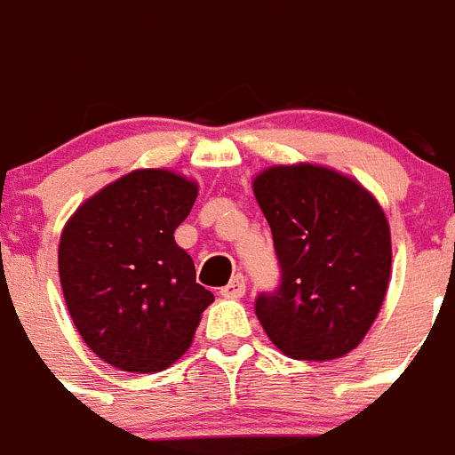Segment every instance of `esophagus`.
I'll list each match as a JSON object with an SVG mask.
<instances>
[{
  "mask_svg": "<svg viewBox=\"0 0 455 455\" xmlns=\"http://www.w3.org/2000/svg\"><path fill=\"white\" fill-rule=\"evenodd\" d=\"M243 293H246V277H243V273H236L230 280V284H225L220 289V296H225V299H241Z\"/></svg>",
  "mask_w": 455,
  "mask_h": 455,
  "instance_id": "34e87169",
  "label": "esophagus"
}]
</instances>
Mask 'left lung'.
<instances>
[{"mask_svg": "<svg viewBox=\"0 0 455 455\" xmlns=\"http://www.w3.org/2000/svg\"><path fill=\"white\" fill-rule=\"evenodd\" d=\"M271 225L280 284L255 299L268 339L293 360H335L376 321L392 268L383 209L347 175L273 166L252 182Z\"/></svg>", "mask_w": 455, "mask_h": 455, "instance_id": "1", "label": "left lung"}]
</instances>
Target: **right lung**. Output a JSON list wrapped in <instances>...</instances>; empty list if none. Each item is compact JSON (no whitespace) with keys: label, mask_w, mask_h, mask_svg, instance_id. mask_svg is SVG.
Returning <instances> with one entry per match:
<instances>
[{"label":"right lung","mask_w":455,"mask_h":455,"mask_svg":"<svg viewBox=\"0 0 455 455\" xmlns=\"http://www.w3.org/2000/svg\"><path fill=\"white\" fill-rule=\"evenodd\" d=\"M198 187L171 171H134L75 212L59 243L68 312L111 367L162 371L191 347L214 293L175 243Z\"/></svg>","instance_id":"add662e5"}]
</instances>
